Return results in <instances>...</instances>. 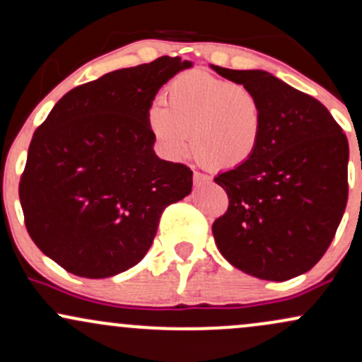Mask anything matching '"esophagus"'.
<instances>
[{
  "label": "esophagus",
  "instance_id": "34e87169",
  "mask_svg": "<svg viewBox=\"0 0 362 362\" xmlns=\"http://www.w3.org/2000/svg\"><path fill=\"white\" fill-rule=\"evenodd\" d=\"M206 184H211V178L204 175V173H199V172H194V185L195 187H202Z\"/></svg>",
  "mask_w": 362,
  "mask_h": 362
}]
</instances>
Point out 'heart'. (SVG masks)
Here are the masks:
<instances>
[{
    "label": "heart",
    "mask_w": 362,
    "mask_h": 362,
    "mask_svg": "<svg viewBox=\"0 0 362 362\" xmlns=\"http://www.w3.org/2000/svg\"><path fill=\"white\" fill-rule=\"evenodd\" d=\"M151 134L172 158L190 146L206 167L231 170L255 156L267 127V109L257 91L204 71L178 74L165 88V103L149 107Z\"/></svg>",
    "instance_id": "b5f03b06"
}]
</instances>
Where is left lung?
I'll use <instances>...</instances> for the list:
<instances>
[{
    "label": "left lung",
    "mask_w": 362,
    "mask_h": 362,
    "mask_svg": "<svg viewBox=\"0 0 362 362\" xmlns=\"http://www.w3.org/2000/svg\"><path fill=\"white\" fill-rule=\"evenodd\" d=\"M211 68L257 91L267 109L255 156L214 178L230 199L213 223L216 245L245 274L293 279L322 259L346 211L347 138L323 103L274 74Z\"/></svg>",
    "instance_id": "1"
}]
</instances>
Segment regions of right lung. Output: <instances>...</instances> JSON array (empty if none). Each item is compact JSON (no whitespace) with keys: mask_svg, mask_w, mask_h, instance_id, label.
I'll return each instance as SVG.
<instances>
[{"mask_svg":"<svg viewBox=\"0 0 362 362\" xmlns=\"http://www.w3.org/2000/svg\"><path fill=\"white\" fill-rule=\"evenodd\" d=\"M190 61L163 56L76 86L37 127L20 178L25 226L44 255L80 277L141 262L165 207L192 190V170L161 160L146 115Z\"/></svg>","mask_w":362,"mask_h":362,"instance_id":"right-lung-1","label":"right lung"}]
</instances>
